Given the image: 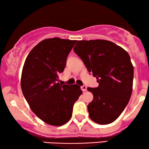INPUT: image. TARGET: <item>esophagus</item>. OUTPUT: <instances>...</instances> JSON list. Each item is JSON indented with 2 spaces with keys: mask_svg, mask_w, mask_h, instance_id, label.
<instances>
[{
  "mask_svg": "<svg viewBox=\"0 0 149 149\" xmlns=\"http://www.w3.org/2000/svg\"><path fill=\"white\" fill-rule=\"evenodd\" d=\"M81 91H82L83 92H85V91H86L87 87L85 85H84V86H81Z\"/></svg>",
  "mask_w": 149,
  "mask_h": 149,
  "instance_id": "esophagus-1",
  "label": "esophagus"
}]
</instances>
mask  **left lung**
I'll list each match as a JSON object with an SVG mask.
<instances>
[{
	"mask_svg": "<svg viewBox=\"0 0 149 149\" xmlns=\"http://www.w3.org/2000/svg\"><path fill=\"white\" fill-rule=\"evenodd\" d=\"M74 51L99 84L87 88L94 96L88 105L90 118L98 124L113 122L127 106L132 92L130 56L121 47L104 40H79Z\"/></svg>",
	"mask_w": 149,
	"mask_h": 149,
	"instance_id": "1",
	"label": "left lung"
}]
</instances>
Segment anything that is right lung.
<instances>
[{
	"label": "right lung",
	"instance_id": "right-lung-1",
	"mask_svg": "<svg viewBox=\"0 0 149 149\" xmlns=\"http://www.w3.org/2000/svg\"><path fill=\"white\" fill-rule=\"evenodd\" d=\"M76 42L59 38L44 40L30 51L23 68L21 86L24 97L32 111L49 125L68 122L82 93L76 84L57 82Z\"/></svg>",
	"mask_w": 149,
	"mask_h": 149
}]
</instances>
